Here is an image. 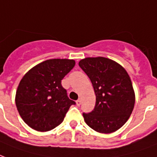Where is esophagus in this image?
<instances>
[{"mask_svg": "<svg viewBox=\"0 0 157 157\" xmlns=\"http://www.w3.org/2000/svg\"><path fill=\"white\" fill-rule=\"evenodd\" d=\"M81 105V99H79L78 100H76V105L80 106Z\"/></svg>", "mask_w": 157, "mask_h": 157, "instance_id": "1", "label": "esophagus"}]
</instances>
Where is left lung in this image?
<instances>
[{
    "instance_id": "8db88e82",
    "label": "left lung",
    "mask_w": 157,
    "mask_h": 157,
    "mask_svg": "<svg viewBox=\"0 0 157 157\" xmlns=\"http://www.w3.org/2000/svg\"><path fill=\"white\" fill-rule=\"evenodd\" d=\"M79 66L89 76L96 96L94 109L83 113L84 120L100 133L117 131L128 121L134 108L130 76L120 64L106 57H86Z\"/></svg>"
}]
</instances>
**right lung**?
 <instances>
[{"mask_svg": "<svg viewBox=\"0 0 157 157\" xmlns=\"http://www.w3.org/2000/svg\"><path fill=\"white\" fill-rule=\"evenodd\" d=\"M76 64L73 59H49L32 67L21 79L15 105L24 122L39 132L50 131L65 118L73 100L62 80Z\"/></svg>", "mask_w": 157, "mask_h": 157, "instance_id": "obj_1", "label": "right lung"}]
</instances>
